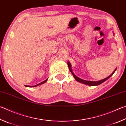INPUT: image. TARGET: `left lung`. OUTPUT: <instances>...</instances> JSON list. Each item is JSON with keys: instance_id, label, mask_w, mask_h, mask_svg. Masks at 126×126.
<instances>
[{"instance_id": "1", "label": "left lung", "mask_w": 126, "mask_h": 126, "mask_svg": "<svg viewBox=\"0 0 126 126\" xmlns=\"http://www.w3.org/2000/svg\"><path fill=\"white\" fill-rule=\"evenodd\" d=\"M68 67H69V70L70 71V72L72 73V74L73 76H74V78L75 79V80H76L77 81L80 82V83H83V84H86V85H90V86H95V85H100V84H101V83H104V81H105L106 80L108 79L109 78H110L112 75L115 72V71L116 70V69H117V68H116L115 70L113 71V72L112 73V74L110 75V76H109L108 77L106 78H105L104 79L101 80H100V81H88V80H83V79H81L80 78H78V77H77L76 75H75L74 73H73V72H72V69H71V64L70 63L68 62Z\"/></svg>"}]
</instances>
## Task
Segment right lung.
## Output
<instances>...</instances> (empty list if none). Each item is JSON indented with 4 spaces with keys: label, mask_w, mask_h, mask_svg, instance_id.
I'll list each match as a JSON object with an SVG mask.
<instances>
[{
    "label": "right lung",
    "mask_w": 126,
    "mask_h": 126,
    "mask_svg": "<svg viewBox=\"0 0 126 126\" xmlns=\"http://www.w3.org/2000/svg\"><path fill=\"white\" fill-rule=\"evenodd\" d=\"M47 81V79L46 80H45V81L41 82V83H39V84H37V85H34V86H29V85H25V86H27V87H35V86H38V85H41V84H43V83H46V82Z\"/></svg>",
    "instance_id": "1"
}]
</instances>
